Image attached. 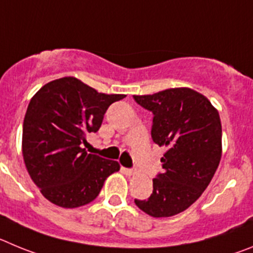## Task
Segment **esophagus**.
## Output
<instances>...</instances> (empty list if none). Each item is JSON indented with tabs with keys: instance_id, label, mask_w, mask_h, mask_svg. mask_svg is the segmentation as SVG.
I'll use <instances>...</instances> for the list:
<instances>
[{
	"instance_id": "34e87169",
	"label": "esophagus",
	"mask_w": 253,
	"mask_h": 253,
	"mask_svg": "<svg viewBox=\"0 0 253 253\" xmlns=\"http://www.w3.org/2000/svg\"><path fill=\"white\" fill-rule=\"evenodd\" d=\"M122 171H124V174L126 175H133L136 172L133 169H127V168H122Z\"/></svg>"
}]
</instances>
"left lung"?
<instances>
[{
	"label": "left lung",
	"mask_w": 253,
	"mask_h": 253,
	"mask_svg": "<svg viewBox=\"0 0 253 253\" xmlns=\"http://www.w3.org/2000/svg\"><path fill=\"white\" fill-rule=\"evenodd\" d=\"M154 115L151 137L165 146L163 172L152 179V194L135 204L155 218L181 213L203 194L222 156L219 113L203 94L190 88H171L133 95Z\"/></svg>",
	"instance_id": "1"
}]
</instances>
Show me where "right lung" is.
<instances>
[{
  "label": "right lung",
  "instance_id": "obj_1",
  "mask_svg": "<svg viewBox=\"0 0 253 253\" xmlns=\"http://www.w3.org/2000/svg\"><path fill=\"white\" fill-rule=\"evenodd\" d=\"M125 94H104L73 77L45 84L31 98L22 126V156L42 194L63 208L85 206L104 180L120 170L117 161L82 149L97 132L104 113Z\"/></svg>",
  "mask_w": 253,
  "mask_h": 253
}]
</instances>
